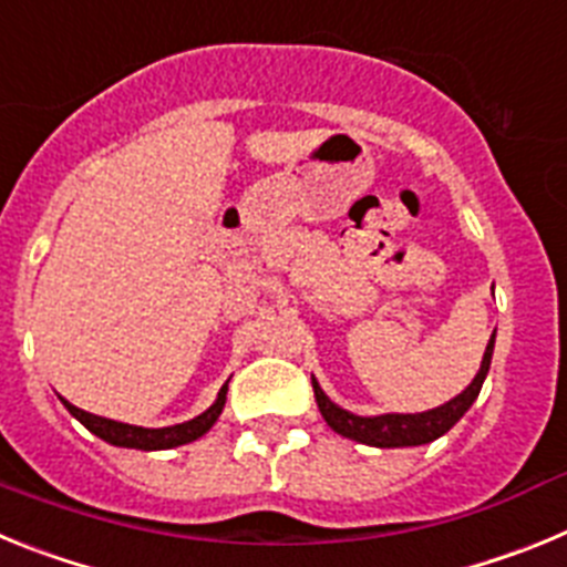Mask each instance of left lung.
<instances>
[{
    "instance_id": "8db88e82",
    "label": "left lung",
    "mask_w": 567,
    "mask_h": 567,
    "mask_svg": "<svg viewBox=\"0 0 567 567\" xmlns=\"http://www.w3.org/2000/svg\"><path fill=\"white\" fill-rule=\"evenodd\" d=\"M491 352H494V334H491L488 346H485L483 365H480L477 378L471 380V385L463 394H457L454 400H449L440 409L423 414H380V417H358V414L343 412L340 405H334L332 400L323 394V389L318 385V380L312 378L315 400H318V409L323 414V420L329 423V429L349 440H358L365 445H378V449H400V445H423L432 443V440L443 437L460 417L471 409V403L477 400L480 389H483V380L488 374L491 365Z\"/></svg>"
}]
</instances>
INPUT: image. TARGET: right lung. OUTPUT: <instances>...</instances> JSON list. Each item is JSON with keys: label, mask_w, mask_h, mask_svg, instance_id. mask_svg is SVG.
Returning <instances> with one entry per match:
<instances>
[{"label": "right lung", "mask_w": 567, "mask_h": 567, "mask_svg": "<svg viewBox=\"0 0 567 567\" xmlns=\"http://www.w3.org/2000/svg\"><path fill=\"white\" fill-rule=\"evenodd\" d=\"M224 403H227V383L221 385V392H218V400L209 405L207 412L198 414L195 420H187V423L178 425H167V429H142V425H130V423H118V420H107L99 417V414H90L79 405L68 403V412L79 420L82 425H87L90 432L96 434V437L107 440L113 445H124V449H142V452H158V449H175V445L193 443L202 434H207L213 429V423L221 414Z\"/></svg>", "instance_id": "obj_1"}]
</instances>
